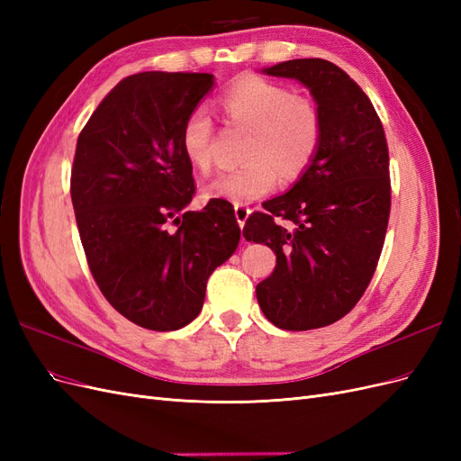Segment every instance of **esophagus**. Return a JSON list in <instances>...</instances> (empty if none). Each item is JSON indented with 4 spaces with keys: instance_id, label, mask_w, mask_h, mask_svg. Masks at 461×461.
<instances>
[{
    "instance_id": "obj_1",
    "label": "esophagus",
    "mask_w": 461,
    "mask_h": 461,
    "mask_svg": "<svg viewBox=\"0 0 461 461\" xmlns=\"http://www.w3.org/2000/svg\"><path fill=\"white\" fill-rule=\"evenodd\" d=\"M249 213H252V209H249L248 205H234V215H236V221H239L240 229H244L246 219L249 217Z\"/></svg>"
}]
</instances>
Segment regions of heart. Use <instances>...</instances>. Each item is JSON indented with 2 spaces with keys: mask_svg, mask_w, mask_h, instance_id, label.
I'll use <instances>...</instances> for the list:
<instances>
[{
  "mask_svg": "<svg viewBox=\"0 0 461 461\" xmlns=\"http://www.w3.org/2000/svg\"><path fill=\"white\" fill-rule=\"evenodd\" d=\"M229 122L249 129L242 163L221 171L205 186L207 198L248 203L267 196L278 173L298 178L312 165L323 138V117L315 102L261 77H244L221 94ZM213 119L205 107L186 117L180 146L192 167L205 173L213 163Z\"/></svg>",
  "mask_w": 461,
  "mask_h": 461,
  "instance_id": "b5f03b06",
  "label": "heart"
}]
</instances>
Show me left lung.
Instances as JSON below:
<instances>
[{
  "label": "left lung",
  "instance_id": "left-lung-1",
  "mask_svg": "<svg viewBox=\"0 0 461 461\" xmlns=\"http://www.w3.org/2000/svg\"><path fill=\"white\" fill-rule=\"evenodd\" d=\"M308 86L323 117L312 165L244 225L267 244L275 271L256 286L263 315L285 330L332 325L354 310L379 263L390 215L388 146L367 94L325 59L265 68Z\"/></svg>",
  "mask_w": 461,
  "mask_h": 461
}]
</instances>
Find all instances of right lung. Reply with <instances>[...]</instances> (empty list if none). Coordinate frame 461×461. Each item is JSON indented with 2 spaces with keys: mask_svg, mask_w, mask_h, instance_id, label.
<instances>
[{
  "mask_svg": "<svg viewBox=\"0 0 461 461\" xmlns=\"http://www.w3.org/2000/svg\"><path fill=\"white\" fill-rule=\"evenodd\" d=\"M212 86L209 73L127 77L77 140L71 198L90 273L122 317L149 330H176L196 319L209 275L240 240L227 200L185 212L196 185L180 132Z\"/></svg>",
  "mask_w": 461,
  "mask_h": 461,
  "instance_id": "1",
  "label": "right lung"
}]
</instances>
